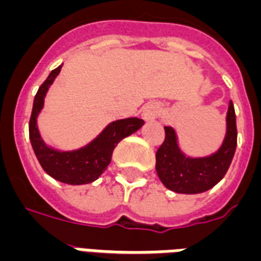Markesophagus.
Listing matches in <instances>:
<instances>
[{"instance_id":"obj_1","label":"esophagus","mask_w":261,"mask_h":261,"mask_svg":"<svg viewBox=\"0 0 261 261\" xmlns=\"http://www.w3.org/2000/svg\"><path fill=\"white\" fill-rule=\"evenodd\" d=\"M161 107L156 103H147L143 109V118L146 121H154L160 117Z\"/></svg>"}]
</instances>
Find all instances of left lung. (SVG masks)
<instances>
[{"instance_id": "left-lung-1", "label": "left lung", "mask_w": 261, "mask_h": 261, "mask_svg": "<svg viewBox=\"0 0 261 261\" xmlns=\"http://www.w3.org/2000/svg\"><path fill=\"white\" fill-rule=\"evenodd\" d=\"M164 129L165 140L156 150L155 169L166 189L179 194L203 193L224 177L237 148V121L232 101L227 111L224 142L212 155L202 158L184 155L177 146L175 129L170 126Z\"/></svg>"}]
</instances>
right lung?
<instances>
[{"label":"right lung","instance_id":"add662e5","mask_svg":"<svg viewBox=\"0 0 261 261\" xmlns=\"http://www.w3.org/2000/svg\"><path fill=\"white\" fill-rule=\"evenodd\" d=\"M62 66L50 71L44 84L38 88L31 111L29 133L33 150L42 169L62 183L80 186L95 181L107 169L111 162L113 151L123 138L135 133L143 126L144 121L140 118H125L107 125L105 130L89 144L72 151H58L50 148L41 139L37 128V117L44 107V99L49 86L58 77Z\"/></svg>","mask_w":261,"mask_h":261}]
</instances>
